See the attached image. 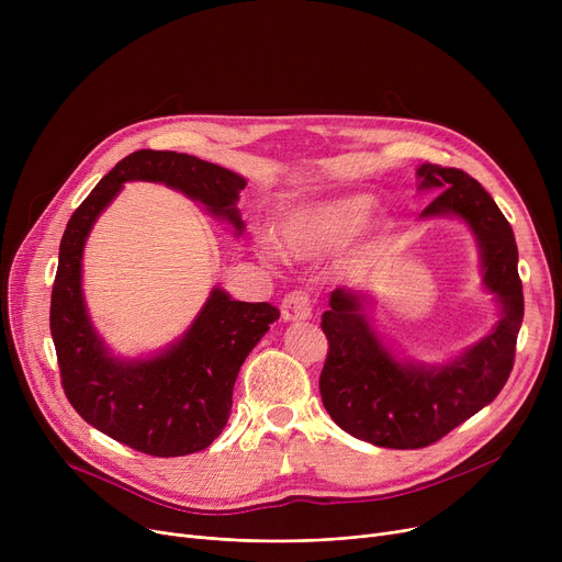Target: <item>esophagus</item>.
I'll return each mask as SVG.
<instances>
[{
    "mask_svg": "<svg viewBox=\"0 0 562 562\" xmlns=\"http://www.w3.org/2000/svg\"><path fill=\"white\" fill-rule=\"evenodd\" d=\"M312 316V299L305 291H291L282 301L284 321H305Z\"/></svg>",
    "mask_w": 562,
    "mask_h": 562,
    "instance_id": "34e87169",
    "label": "esophagus"
}]
</instances>
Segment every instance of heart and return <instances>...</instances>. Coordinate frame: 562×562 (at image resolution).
<instances>
[{"label": "heart", "mask_w": 562, "mask_h": 562, "mask_svg": "<svg viewBox=\"0 0 562 562\" xmlns=\"http://www.w3.org/2000/svg\"><path fill=\"white\" fill-rule=\"evenodd\" d=\"M371 210L373 198L367 193H348L299 206L278 221V244L284 255L296 259L326 255L341 248L362 225L367 227ZM257 248L266 257L278 255L276 246L266 239Z\"/></svg>", "instance_id": "heart-1"}]
</instances>
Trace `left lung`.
<instances>
[{
  "mask_svg": "<svg viewBox=\"0 0 562 562\" xmlns=\"http://www.w3.org/2000/svg\"><path fill=\"white\" fill-rule=\"evenodd\" d=\"M419 191H439L422 218L458 216L474 232L481 250L483 284L501 305L492 333L447 364L398 360L380 341L367 296L335 289L321 328L328 358L318 390L333 422L348 435L385 449H424L458 428L504 390L515 364L524 318L517 273V244L492 195L464 170L422 164Z\"/></svg>",
  "mask_w": 562,
  "mask_h": 562,
  "instance_id": "8db88e82",
  "label": "left lung"
}]
</instances>
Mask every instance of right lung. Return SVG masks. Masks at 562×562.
I'll return each mask as SVG.
<instances>
[{"mask_svg": "<svg viewBox=\"0 0 562 562\" xmlns=\"http://www.w3.org/2000/svg\"><path fill=\"white\" fill-rule=\"evenodd\" d=\"M125 182H159L182 191L239 236L244 221L236 202L246 180L182 153H132L77 206L58 248L49 330L68 401L83 422L134 451L155 458L189 456L223 432L236 375L280 318V310L232 301L216 286L180 341L153 358H113L86 312L81 255L98 216Z\"/></svg>", "mask_w": 562, "mask_h": 562, "instance_id": "obj_1", "label": "right lung"}]
</instances>
